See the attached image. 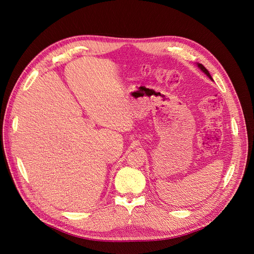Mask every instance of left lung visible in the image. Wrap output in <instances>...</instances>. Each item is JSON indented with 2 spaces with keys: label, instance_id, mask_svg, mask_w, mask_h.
<instances>
[{
  "label": "left lung",
  "instance_id": "obj_1",
  "mask_svg": "<svg viewBox=\"0 0 254 254\" xmlns=\"http://www.w3.org/2000/svg\"><path fill=\"white\" fill-rule=\"evenodd\" d=\"M198 66H199V68H200V70H201V71H202L203 73H205V74H206V76H207V77H209V78H211V79H212V76L210 75L209 71H207V70H206V68H205V67H204V66H203L202 64H198Z\"/></svg>",
  "mask_w": 254,
  "mask_h": 254
}]
</instances>
